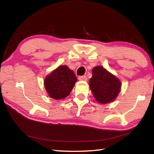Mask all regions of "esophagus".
Returning <instances> with one entry per match:
<instances>
[{
  "instance_id": "esophagus-1",
  "label": "esophagus",
  "mask_w": 154,
  "mask_h": 154,
  "mask_svg": "<svg viewBox=\"0 0 154 154\" xmlns=\"http://www.w3.org/2000/svg\"><path fill=\"white\" fill-rule=\"evenodd\" d=\"M78 79H79V81H87V78L85 75H84V76H79Z\"/></svg>"
}]
</instances>
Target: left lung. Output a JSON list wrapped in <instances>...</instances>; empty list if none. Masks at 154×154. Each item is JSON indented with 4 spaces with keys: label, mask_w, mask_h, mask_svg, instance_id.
<instances>
[{
    "label": "left lung",
    "mask_w": 154,
    "mask_h": 154,
    "mask_svg": "<svg viewBox=\"0 0 154 154\" xmlns=\"http://www.w3.org/2000/svg\"><path fill=\"white\" fill-rule=\"evenodd\" d=\"M92 73L89 87L97 102L106 104L116 99L120 91V80L102 66L94 67Z\"/></svg>",
    "instance_id": "1"
}]
</instances>
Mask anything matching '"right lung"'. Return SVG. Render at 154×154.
<instances>
[{
    "label": "right lung",
    "mask_w": 154,
    "mask_h": 154,
    "mask_svg": "<svg viewBox=\"0 0 154 154\" xmlns=\"http://www.w3.org/2000/svg\"><path fill=\"white\" fill-rule=\"evenodd\" d=\"M76 81L74 72L66 65H60L45 78L44 86L49 97L60 100L70 94Z\"/></svg>",
    "instance_id": "1"
}]
</instances>
